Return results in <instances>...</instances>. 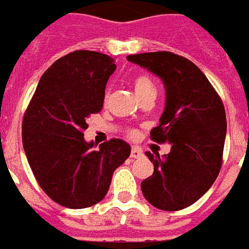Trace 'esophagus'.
I'll list each match as a JSON object with an SVG mask.
<instances>
[{
    "instance_id": "esophagus-1",
    "label": "esophagus",
    "mask_w": 249,
    "mask_h": 249,
    "mask_svg": "<svg viewBox=\"0 0 249 249\" xmlns=\"http://www.w3.org/2000/svg\"><path fill=\"white\" fill-rule=\"evenodd\" d=\"M130 156H131L133 159H140V158H142V156H144V153H142V151H141L140 148L134 146V148L131 149V153H130Z\"/></svg>"
}]
</instances>
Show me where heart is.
Here are the masks:
<instances>
[{
  "instance_id": "heart-1",
  "label": "heart",
  "mask_w": 249,
  "mask_h": 249,
  "mask_svg": "<svg viewBox=\"0 0 249 249\" xmlns=\"http://www.w3.org/2000/svg\"><path fill=\"white\" fill-rule=\"evenodd\" d=\"M133 85H134V91L138 98L148 93H156V86L148 75H138L133 82Z\"/></svg>"
}]
</instances>
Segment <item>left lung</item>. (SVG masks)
<instances>
[{
    "mask_svg": "<svg viewBox=\"0 0 249 249\" xmlns=\"http://www.w3.org/2000/svg\"><path fill=\"white\" fill-rule=\"evenodd\" d=\"M166 89L164 111L151 137L171 144L161 156L146 152L153 174L141 182L144 197L159 210L178 211L196 203L219 174L226 138V113L206 75L191 60L171 52L127 56Z\"/></svg>",
    "mask_w": 249,
    "mask_h": 249,
    "instance_id": "left-lung-1",
    "label": "left lung"
}]
</instances>
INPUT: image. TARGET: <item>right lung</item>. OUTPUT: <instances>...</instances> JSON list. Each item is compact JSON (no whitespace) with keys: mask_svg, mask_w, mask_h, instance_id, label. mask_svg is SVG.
Wrapping results in <instances>:
<instances>
[{"mask_svg":"<svg viewBox=\"0 0 249 249\" xmlns=\"http://www.w3.org/2000/svg\"><path fill=\"white\" fill-rule=\"evenodd\" d=\"M115 60L76 51L56 60L41 76L28 105L21 138L28 164L49 197L67 208L97 204L113 171L130 156V145L113 138L93 146L83 137L86 119L101 111Z\"/></svg>","mask_w":249,"mask_h":249,"instance_id":"obj_1","label":"right lung"}]
</instances>
